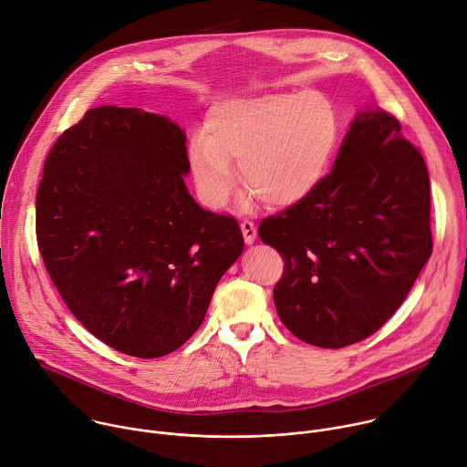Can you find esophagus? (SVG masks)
Segmentation results:
<instances>
[{"instance_id":"34e87169","label":"esophagus","mask_w":467,"mask_h":467,"mask_svg":"<svg viewBox=\"0 0 467 467\" xmlns=\"http://www.w3.org/2000/svg\"><path fill=\"white\" fill-rule=\"evenodd\" d=\"M240 229H242V234H244V240L247 245H251L254 240H256V227L253 222H242L240 223Z\"/></svg>"}]
</instances>
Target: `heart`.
I'll list each match as a JSON object with an SVG mask.
<instances>
[{"instance_id": "b5f03b06", "label": "heart", "mask_w": 467, "mask_h": 467, "mask_svg": "<svg viewBox=\"0 0 467 467\" xmlns=\"http://www.w3.org/2000/svg\"><path fill=\"white\" fill-rule=\"evenodd\" d=\"M338 142V118L317 92L234 98L207 116L205 137H195L188 159L203 202L222 209L236 186L240 164L251 199L292 207L325 179Z\"/></svg>"}]
</instances>
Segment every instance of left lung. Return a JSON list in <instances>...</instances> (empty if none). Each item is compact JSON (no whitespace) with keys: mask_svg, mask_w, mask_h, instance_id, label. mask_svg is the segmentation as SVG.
<instances>
[{"mask_svg":"<svg viewBox=\"0 0 467 467\" xmlns=\"http://www.w3.org/2000/svg\"><path fill=\"white\" fill-rule=\"evenodd\" d=\"M258 234L285 256L274 301L292 335L327 349L360 342L401 306L431 258L425 161L393 116L368 105L332 171Z\"/></svg>","mask_w":467,"mask_h":467,"instance_id":"1","label":"left lung"}]
</instances>
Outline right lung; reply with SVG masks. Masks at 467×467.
I'll return each mask as SVG.
<instances>
[{
    "mask_svg": "<svg viewBox=\"0 0 467 467\" xmlns=\"http://www.w3.org/2000/svg\"><path fill=\"white\" fill-rule=\"evenodd\" d=\"M184 130L105 105L62 132L36 193V238L64 303L112 349L157 358L203 323L244 251L234 218L195 203Z\"/></svg>",
    "mask_w": 467,
    "mask_h": 467,
    "instance_id": "obj_1",
    "label": "right lung"
}]
</instances>
